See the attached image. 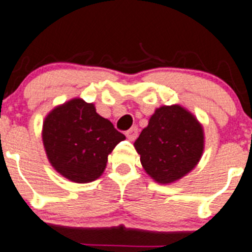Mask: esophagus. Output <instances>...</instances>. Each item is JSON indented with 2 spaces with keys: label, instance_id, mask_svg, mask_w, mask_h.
<instances>
[{
  "label": "esophagus",
  "instance_id": "esophagus-1",
  "mask_svg": "<svg viewBox=\"0 0 252 252\" xmlns=\"http://www.w3.org/2000/svg\"><path fill=\"white\" fill-rule=\"evenodd\" d=\"M126 138H128L129 140L135 139V138L138 137V128H137V126H133V128H130L129 130H126Z\"/></svg>",
  "mask_w": 252,
  "mask_h": 252
}]
</instances>
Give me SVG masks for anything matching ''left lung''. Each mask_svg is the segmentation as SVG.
Listing matches in <instances>:
<instances>
[{
  "label": "left lung",
  "instance_id": "8db88e82",
  "mask_svg": "<svg viewBox=\"0 0 252 252\" xmlns=\"http://www.w3.org/2000/svg\"><path fill=\"white\" fill-rule=\"evenodd\" d=\"M134 147L148 175L159 184H170L199 163L204 152V129L185 108L163 105L150 117Z\"/></svg>",
  "mask_w": 252,
  "mask_h": 252
}]
</instances>
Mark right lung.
I'll return each instance as SVG.
<instances>
[{
    "mask_svg": "<svg viewBox=\"0 0 252 252\" xmlns=\"http://www.w3.org/2000/svg\"><path fill=\"white\" fill-rule=\"evenodd\" d=\"M44 150L52 166L74 183L98 179L108 155L126 139L93 103L74 98L48 113L42 129Z\"/></svg>",
    "mask_w": 252,
    "mask_h": 252,
    "instance_id": "1",
    "label": "right lung"
}]
</instances>
